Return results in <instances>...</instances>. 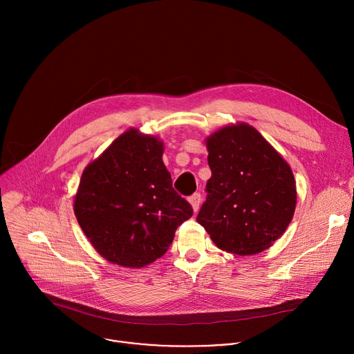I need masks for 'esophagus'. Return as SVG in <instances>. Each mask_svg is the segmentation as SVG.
<instances>
[{"instance_id":"esophagus-1","label":"esophagus","mask_w":354,"mask_h":354,"mask_svg":"<svg viewBox=\"0 0 354 354\" xmlns=\"http://www.w3.org/2000/svg\"><path fill=\"white\" fill-rule=\"evenodd\" d=\"M200 201H201L200 193H193V194L189 197V203L192 205V209H193L194 213H196V212L198 210V207H200Z\"/></svg>"}]
</instances>
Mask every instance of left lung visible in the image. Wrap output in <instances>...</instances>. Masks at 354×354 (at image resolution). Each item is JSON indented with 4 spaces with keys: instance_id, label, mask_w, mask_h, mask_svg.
Returning a JSON list of instances; mask_svg holds the SVG:
<instances>
[{
    "instance_id": "8db88e82",
    "label": "left lung",
    "mask_w": 354,
    "mask_h": 354,
    "mask_svg": "<svg viewBox=\"0 0 354 354\" xmlns=\"http://www.w3.org/2000/svg\"><path fill=\"white\" fill-rule=\"evenodd\" d=\"M212 178L197 214L221 250L257 255L270 248L292 220V171L273 145L248 123L227 124L206 138Z\"/></svg>"
}]
</instances>
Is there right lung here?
Listing matches in <instances>:
<instances>
[{
  "mask_svg": "<svg viewBox=\"0 0 354 354\" xmlns=\"http://www.w3.org/2000/svg\"><path fill=\"white\" fill-rule=\"evenodd\" d=\"M162 154L158 137L129 129L82 172L74 197L77 221L113 265L136 269L156 262L193 216L172 187Z\"/></svg>",
  "mask_w": 354,
  "mask_h": 354,
  "instance_id": "right-lung-1",
  "label": "right lung"
}]
</instances>
